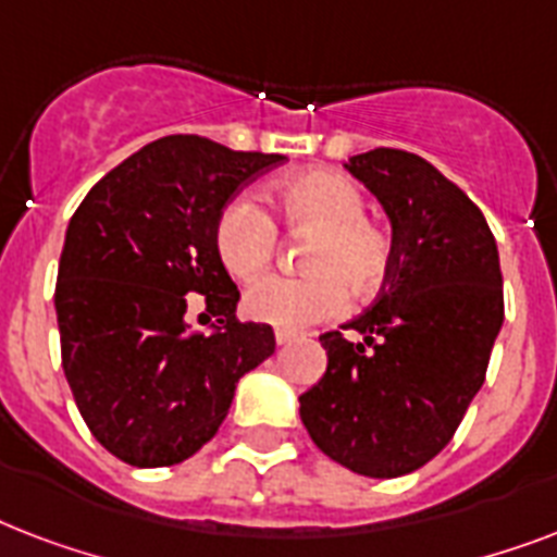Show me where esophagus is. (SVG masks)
<instances>
[{"instance_id": "1", "label": "esophagus", "mask_w": 557, "mask_h": 557, "mask_svg": "<svg viewBox=\"0 0 557 557\" xmlns=\"http://www.w3.org/2000/svg\"><path fill=\"white\" fill-rule=\"evenodd\" d=\"M274 341H277L280 347H286V344H292V341H295V332H292V330H277V332H274Z\"/></svg>"}]
</instances>
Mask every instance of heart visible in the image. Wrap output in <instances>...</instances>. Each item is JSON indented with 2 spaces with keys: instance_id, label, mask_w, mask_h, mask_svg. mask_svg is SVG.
<instances>
[{
  "instance_id": "obj_1",
  "label": "heart",
  "mask_w": 557,
  "mask_h": 557,
  "mask_svg": "<svg viewBox=\"0 0 557 557\" xmlns=\"http://www.w3.org/2000/svg\"><path fill=\"white\" fill-rule=\"evenodd\" d=\"M271 201L292 231L314 234L306 248L309 274H271L245 292L253 321L300 330L330 321L349 306V288L367 297L384 286L393 265V239L364 216L361 187L335 170H309L271 187ZM277 225L253 196H236L216 222V251L227 274L257 277L274 257Z\"/></svg>"
}]
</instances>
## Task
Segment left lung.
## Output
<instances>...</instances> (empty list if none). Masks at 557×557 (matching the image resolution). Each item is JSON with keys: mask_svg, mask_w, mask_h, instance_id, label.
<instances>
[{"mask_svg": "<svg viewBox=\"0 0 557 557\" xmlns=\"http://www.w3.org/2000/svg\"><path fill=\"white\" fill-rule=\"evenodd\" d=\"M344 168L381 201L393 265L375 304L326 332V372L300 396V419L330 459L364 476L431 462L483 387L503 326L497 243L474 201L405 150L361 152Z\"/></svg>", "mask_w": 557, "mask_h": 557, "instance_id": "left-lung-1", "label": "left lung"}]
</instances>
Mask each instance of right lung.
I'll use <instances>...</instances> for the list:
<instances>
[{
  "label": "right lung",
  "mask_w": 557,
  "mask_h": 557,
  "mask_svg": "<svg viewBox=\"0 0 557 557\" xmlns=\"http://www.w3.org/2000/svg\"><path fill=\"white\" fill-rule=\"evenodd\" d=\"M280 161L168 135L74 210L54 288L63 372L91 436L129 466L193 457L225 422L236 381L274 352L269 323L236 321L216 222ZM193 305L218 321L210 336L189 330Z\"/></svg>",
  "instance_id": "add662e5"
}]
</instances>
